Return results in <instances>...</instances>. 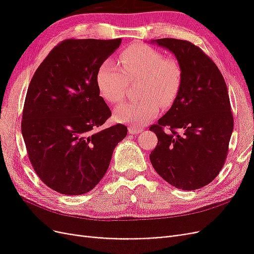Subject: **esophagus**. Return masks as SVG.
Wrapping results in <instances>:
<instances>
[{
  "label": "esophagus",
  "mask_w": 254,
  "mask_h": 254,
  "mask_svg": "<svg viewBox=\"0 0 254 254\" xmlns=\"http://www.w3.org/2000/svg\"><path fill=\"white\" fill-rule=\"evenodd\" d=\"M128 131H129V133H131V134H137V133L142 132V129H139V128L134 127V126H130L128 128Z\"/></svg>",
  "instance_id": "obj_1"
}]
</instances>
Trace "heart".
<instances>
[{"label": "heart", "mask_w": 254, "mask_h": 254, "mask_svg": "<svg viewBox=\"0 0 254 254\" xmlns=\"http://www.w3.org/2000/svg\"><path fill=\"white\" fill-rule=\"evenodd\" d=\"M118 64L108 59L98 66L99 94L106 102L118 104L125 96L127 83L137 80L136 95L141 97L114 110L119 123L143 126L159 114L160 104L168 107L174 103L182 83V68L176 58L164 57L149 45L133 44L121 53Z\"/></svg>", "instance_id": "obj_1"}]
</instances>
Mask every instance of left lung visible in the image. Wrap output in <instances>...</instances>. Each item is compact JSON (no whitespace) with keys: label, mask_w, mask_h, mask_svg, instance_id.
Returning <instances> with one entry per match:
<instances>
[{"label":"left lung","mask_w":254,"mask_h":254,"mask_svg":"<svg viewBox=\"0 0 254 254\" xmlns=\"http://www.w3.org/2000/svg\"><path fill=\"white\" fill-rule=\"evenodd\" d=\"M151 43L175 54L182 83L170 110L149 127L158 137L150 162L175 188L201 189L224 166L233 131L226 81L214 61L195 44L173 38Z\"/></svg>","instance_id":"8db88e82"}]
</instances>
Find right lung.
<instances>
[{
  "label": "right lung",
  "mask_w": 254,
  "mask_h": 254,
  "mask_svg": "<svg viewBox=\"0 0 254 254\" xmlns=\"http://www.w3.org/2000/svg\"><path fill=\"white\" fill-rule=\"evenodd\" d=\"M122 39H66L37 68L24 102L21 130L41 181L64 195L94 189L108 170L115 146L127 135L111 117L96 84L97 68Z\"/></svg>",
  "instance_id": "add662e5"
}]
</instances>
